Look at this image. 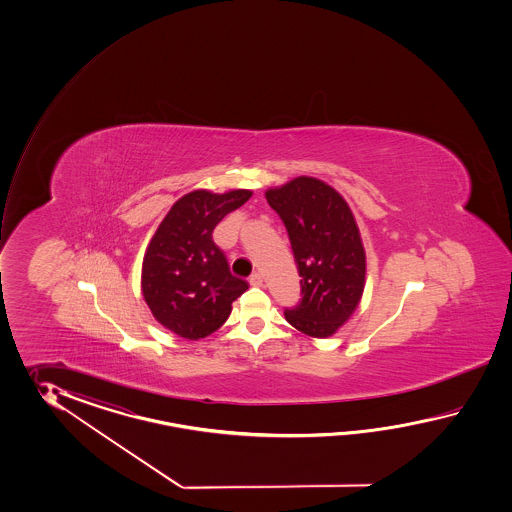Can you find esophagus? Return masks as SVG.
Masks as SVG:
<instances>
[{
	"label": "esophagus",
	"instance_id": "1",
	"mask_svg": "<svg viewBox=\"0 0 512 512\" xmlns=\"http://www.w3.org/2000/svg\"><path fill=\"white\" fill-rule=\"evenodd\" d=\"M249 283H251L252 287H261L263 285V276H261L260 272H254L251 278H249Z\"/></svg>",
	"mask_w": 512,
	"mask_h": 512
}]
</instances>
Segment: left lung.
<instances>
[{"label": "left lung", "mask_w": 512, "mask_h": 512, "mask_svg": "<svg viewBox=\"0 0 512 512\" xmlns=\"http://www.w3.org/2000/svg\"><path fill=\"white\" fill-rule=\"evenodd\" d=\"M282 218L302 276V300L285 309V320L304 335L327 338L359 305L366 283V252L346 199L315 177L265 192Z\"/></svg>", "instance_id": "1"}]
</instances>
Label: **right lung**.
Wrapping results in <instances>:
<instances>
[{
  "mask_svg": "<svg viewBox=\"0 0 512 512\" xmlns=\"http://www.w3.org/2000/svg\"><path fill=\"white\" fill-rule=\"evenodd\" d=\"M251 190H194L177 199L155 230L142 260L141 289L161 326L199 340L227 322L232 302L249 289L232 276L212 230L249 201Z\"/></svg>",
  "mask_w": 512,
  "mask_h": 512,
  "instance_id": "1",
  "label": "right lung"
}]
</instances>
